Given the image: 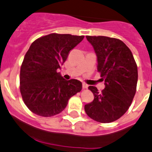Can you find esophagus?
I'll use <instances>...</instances> for the list:
<instances>
[{"label":"esophagus","mask_w":152,"mask_h":152,"mask_svg":"<svg viewBox=\"0 0 152 152\" xmlns=\"http://www.w3.org/2000/svg\"><path fill=\"white\" fill-rule=\"evenodd\" d=\"M88 88V85H87L86 83H83V88L85 89V88Z\"/></svg>","instance_id":"esophagus-1"}]
</instances>
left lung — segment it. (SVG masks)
<instances>
[{"mask_svg":"<svg viewBox=\"0 0 152 152\" xmlns=\"http://www.w3.org/2000/svg\"><path fill=\"white\" fill-rule=\"evenodd\" d=\"M97 56V72L105 88L99 92L95 86L88 89L94 100L84 109L90 118L99 123H112L123 116L136 93L137 66L132 52L119 39L106 36H86Z\"/></svg>","mask_w":152,"mask_h":152,"instance_id":"obj_1","label":"left lung"}]
</instances>
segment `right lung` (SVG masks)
<instances>
[{"label":"right lung","mask_w":152,"mask_h":152,"mask_svg":"<svg viewBox=\"0 0 152 152\" xmlns=\"http://www.w3.org/2000/svg\"><path fill=\"white\" fill-rule=\"evenodd\" d=\"M83 35L52 33L34 40L26 53L20 72V91L28 109L41 117L61 113L82 83L66 80L58 69Z\"/></svg>","instance_id":"obj_1"}]
</instances>
